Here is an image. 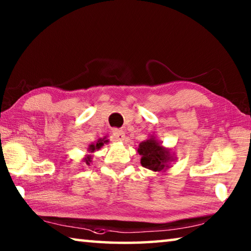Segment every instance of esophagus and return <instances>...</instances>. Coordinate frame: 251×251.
Instances as JSON below:
<instances>
[{
    "label": "esophagus",
    "instance_id": "34e87169",
    "mask_svg": "<svg viewBox=\"0 0 251 251\" xmlns=\"http://www.w3.org/2000/svg\"><path fill=\"white\" fill-rule=\"evenodd\" d=\"M113 138L115 142H123L125 139V133L121 129H115L113 131Z\"/></svg>",
    "mask_w": 251,
    "mask_h": 251
}]
</instances>
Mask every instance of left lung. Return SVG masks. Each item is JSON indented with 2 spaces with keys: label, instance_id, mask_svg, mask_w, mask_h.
Listing matches in <instances>:
<instances>
[{
  "label": "left lung",
  "instance_id": "obj_1",
  "mask_svg": "<svg viewBox=\"0 0 251 251\" xmlns=\"http://www.w3.org/2000/svg\"><path fill=\"white\" fill-rule=\"evenodd\" d=\"M137 152L141 155V164L143 167L152 172L164 173L171 168V164L176 160L175 154H172L169 148L164 147L154 136L139 144Z\"/></svg>",
  "mask_w": 251,
  "mask_h": 251
}]
</instances>
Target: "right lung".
<instances>
[{
    "mask_svg": "<svg viewBox=\"0 0 251 251\" xmlns=\"http://www.w3.org/2000/svg\"><path fill=\"white\" fill-rule=\"evenodd\" d=\"M106 143H108V139H105V138L101 139V138H100L96 143H92L91 145H88V148H87L88 154H86V155L84 156V158H83L84 163L86 164V165H91L92 164V159H93V154H94L96 151L100 150V148L104 146V144H106Z\"/></svg>",
    "mask_w": 251,
    "mask_h": 251,
    "instance_id": "add662e5",
    "label": "right lung"
}]
</instances>
